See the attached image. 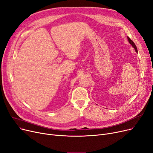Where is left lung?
Instances as JSON below:
<instances>
[{
  "instance_id": "1",
  "label": "left lung",
  "mask_w": 153,
  "mask_h": 153,
  "mask_svg": "<svg viewBox=\"0 0 153 153\" xmlns=\"http://www.w3.org/2000/svg\"><path fill=\"white\" fill-rule=\"evenodd\" d=\"M127 38H128V41H129V42L130 44L132 45V47L134 48V50H135L136 52L137 53V48H136V45H135V43H134L128 37H127Z\"/></svg>"
}]
</instances>
